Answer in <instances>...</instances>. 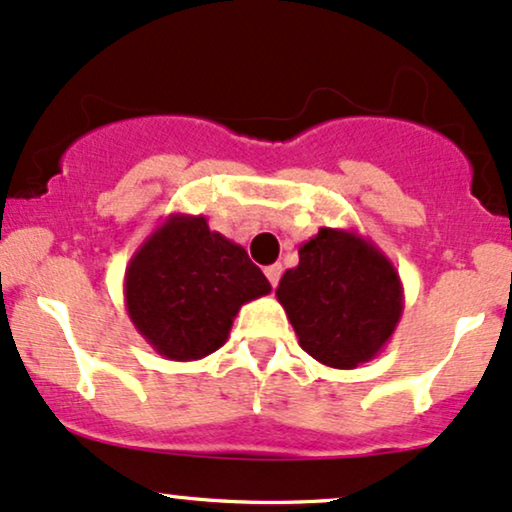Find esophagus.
Segmentation results:
<instances>
[{"label":"esophagus","mask_w":512,"mask_h":512,"mask_svg":"<svg viewBox=\"0 0 512 512\" xmlns=\"http://www.w3.org/2000/svg\"><path fill=\"white\" fill-rule=\"evenodd\" d=\"M264 274H267L269 284L276 286V284H279V279H281V264H269V267L264 269Z\"/></svg>","instance_id":"1"}]
</instances>
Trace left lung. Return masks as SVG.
Wrapping results in <instances>:
<instances>
[{
  "mask_svg": "<svg viewBox=\"0 0 512 512\" xmlns=\"http://www.w3.org/2000/svg\"><path fill=\"white\" fill-rule=\"evenodd\" d=\"M298 344L322 366L373 361L395 334L404 289L395 264L354 228L322 226L298 250L276 289Z\"/></svg>",
  "mask_w": 512,
  "mask_h": 512,
  "instance_id": "obj_1",
  "label": "left lung"
}]
</instances>
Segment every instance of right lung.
I'll list each match as a JSON object with an SVG mask.
<instances>
[{"mask_svg": "<svg viewBox=\"0 0 512 512\" xmlns=\"http://www.w3.org/2000/svg\"><path fill=\"white\" fill-rule=\"evenodd\" d=\"M269 291L243 245L211 231L202 214L166 216L125 269L129 320L168 361L214 354L238 310Z\"/></svg>", "mask_w": 512, "mask_h": 512, "instance_id": "obj_1", "label": "right lung"}]
</instances>
